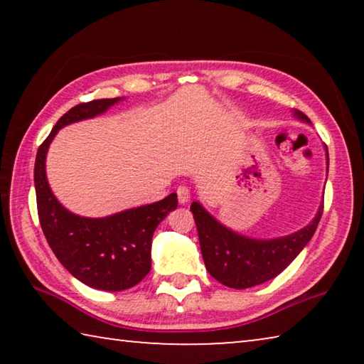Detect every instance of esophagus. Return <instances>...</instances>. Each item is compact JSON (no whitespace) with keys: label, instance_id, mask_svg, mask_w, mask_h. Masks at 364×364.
<instances>
[{"label":"esophagus","instance_id":"34e87169","mask_svg":"<svg viewBox=\"0 0 364 364\" xmlns=\"http://www.w3.org/2000/svg\"><path fill=\"white\" fill-rule=\"evenodd\" d=\"M176 194H178V200H180V204H186L191 199V191L186 186H180L176 189Z\"/></svg>","mask_w":364,"mask_h":364}]
</instances>
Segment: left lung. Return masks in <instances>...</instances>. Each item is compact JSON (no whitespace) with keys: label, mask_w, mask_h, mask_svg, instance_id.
Wrapping results in <instances>:
<instances>
[{"label":"left lung","mask_w":364,"mask_h":364,"mask_svg":"<svg viewBox=\"0 0 364 364\" xmlns=\"http://www.w3.org/2000/svg\"><path fill=\"white\" fill-rule=\"evenodd\" d=\"M294 115L310 123V119L300 110H295ZM191 212L194 215L202 258L208 273L228 287L247 289L276 278L292 263L315 234L323 205H319L310 225L276 239H252L234 232L215 220L199 202L191 204Z\"/></svg>","instance_id":"left-lung-1"}]
</instances>
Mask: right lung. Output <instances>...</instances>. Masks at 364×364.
<instances>
[{"instance_id": "1", "label": "right lung", "mask_w": 364, "mask_h": 364, "mask_svg": "<svg viewBox=\"0 0 364 364\" xmlns=\"http://www.w3.org/2000/svg\"><path fill=\"white\" fill-rule=\"evenodd\" d=\"M119 101L120 97L82 102L60 117L38 147L33 176L40 225L54 255L83 284L109 292L136 286L149 273L154 231L176 208V194L106 218L80 217L54 197L46 180L45 160L48 147L60 128L93 119Z\"/></svg>"}]
</instances>
